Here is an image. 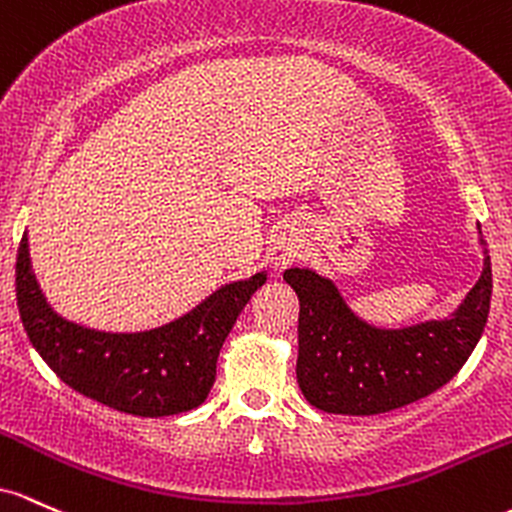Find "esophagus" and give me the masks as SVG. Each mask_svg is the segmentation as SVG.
<instances>
[{
  "label": "esophagus",
  "mask_w": 512,
  "mask_h": 512,
  "mask_svg": "<svg viewBox=\"0 0 512 512\" xmlns=\"http://www.w3.org/2000/svg\"><path fill=\"white\" fill-rule=\"evenodd\" d=\"M292 256V244H278L273 246V258L275 263H285Z\"/></svg>",
  "instance_id": "esophagus-1"
}]
</instances>
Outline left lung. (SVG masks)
Here are the masks:
<instances>
[{"mask_svg": "<svg viewBox=\"0 0 512 512\" xmlns=\"http://www.w3.org/2000/svg\"><path fill=\"white\" fill-rule=\"evenodd\" d=\"M297 292V382L304 399L329 413L375 416L433 394L462 370L491 307V256L462 307L445 321L387 331L355 317L336 285L307 268L285 271Z\"/></svg>", "mask_w": 512, "mask_h": 512, "instance_id": "obj_1", "label": "left lung"}]
</instances>
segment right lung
<instances>
[{
    "mask_svg": "<svg viewBox=\"0 0 512 512\" xmlns=\"http://www.w3.org/2000/svg\"><path fill=\"white\" fill-rule=\"evenodd\" d=\"M263 283V273L229 283L162 329L106 333L72 324L50 309L33 275L26 234L16 254V304L40 358L74 392L145 418L203 404L215 382L222 343Z\"/></svg>",
    "mask_w": 512,
    "mask_h": 512,
    "instance_id": "right-lung-1",
    "label": "right lung"
}]
</instances>
